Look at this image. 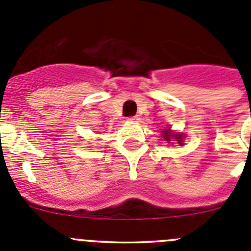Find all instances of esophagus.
Returning <instances> with one entry per match:
<instances>
[{
    "label": "esophagus",
    "mask_w": 251,
    "mask_h": 251,
    "mask_svg": "<svg viewBox=\"0 0 251 251\" xmlns=\"http://www.w3.org/2000/svg\"><path fill=\"white\" fill-rule=\"evenodd\" d=\"M127 120L131 121V123H136V121H138V116H131V118H128Z\"/></svg>",
    "instance_id": "obj_1"
}]
</instances>
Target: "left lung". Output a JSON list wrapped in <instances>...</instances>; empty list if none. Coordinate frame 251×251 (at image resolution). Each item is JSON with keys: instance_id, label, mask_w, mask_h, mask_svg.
<instances>
[{"instance_id": "left-lung-1", "label": "left lung", "mask_w": 251, "mask_h": 251, "mask_svg": "<svg viewBox=\"0 0 251 251\" xmlns=\"http://www.w3.org/2000/svg\"><path fill=\"white\" fill-rule=\"evenodd\" d=\"M162 136H163V138H164L165 141H168V143H170L172 138H174V140L176 141V142L179 143L180 146L184 145V143H182V135H181V133H173L172 131H170V128H164V130L162 131Z\"/></svg>"}]
</instances>
